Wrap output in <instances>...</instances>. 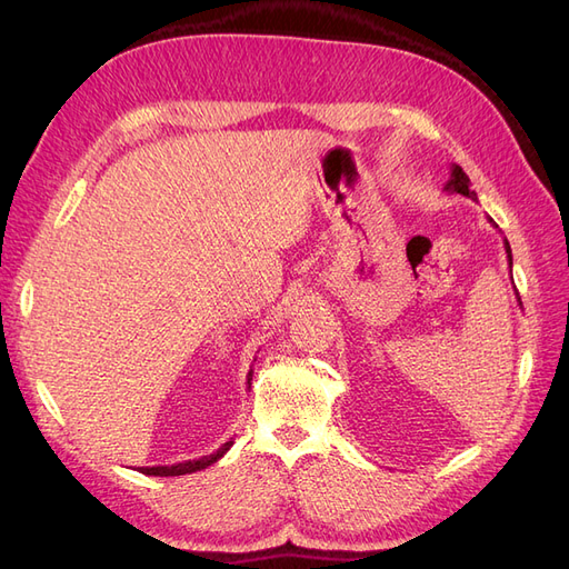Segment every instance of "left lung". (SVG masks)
<instances>
[{
    "label": "left lung",
    "instance_id": "obj_1",
    "mask_svg": "<svg viewBox=\"0 0 569 569\" xmlns=\"http://www.w3.org/2000/svg\"><path fill=\"white\" fill-rule=\"evenodd\" d=\"M443 192H449V194H462V197H468V199L477 201V192H475V189H470V178L465 176V170H462L460 166H456V163L451 166V178H449V182L443 184ZM489 222H493V220L489 218ZM493 228H498V226H493ZM503 247H506V253H508V266L512 268V251H510L508 239H503ZM518 303L522 306L520 297H518Z\"/></svg>",
    "mask_w": 569,
    "mask_h": 569
}]
</instances>
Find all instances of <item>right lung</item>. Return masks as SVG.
Returning a JSON list of instances; mask_svg holds the SVG:
<instances>
[{
	"label": "right lung",
	"instance_id": "right-lung-1",
	"mask_svg": "<svg viewBox=\"0 0 569 569\" xmlns=\"http://www.w3.org/2000/svg\"><path fill=\"white\" fill-rule=\"evenodd\" d=\"M251 377H253V370H249L247 375V385H251ZM232 441H226L220 446V449L211 456H201L197 460H184V462H176V465H157V468H140L142 475H149V477H180V475H192V472H199L203 468H209V465H213L216 460H220L222 456H226L230 451Z\"/></svg>",
	"mask_w": 569,
	"mask_h": 569
}]
</instances>
